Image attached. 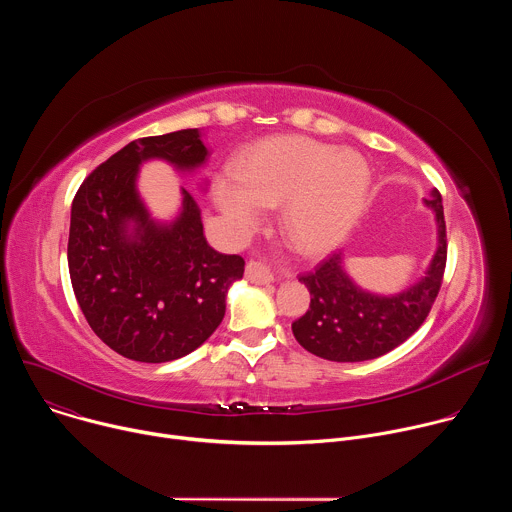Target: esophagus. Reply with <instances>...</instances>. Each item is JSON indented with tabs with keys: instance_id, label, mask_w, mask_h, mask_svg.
<instances>
[{
	"instance_id": "obj_1",
	"label": "esophagus",
	"mask_w": 512,
	"mask_h": 512,
	"mask_svg": "<svg viewBox=\"0 0 512 512\" xmlns=\"http://www.w3.org/2000/svg\"><path fill=\"white\" fill-rule=\"evenodd\" d=\"M245 275H247L249 281L259 283V285L273 281L271 271H269L263 263H259V261H249V263H247V269H245Z\"/></svg>"
}]
</instances>
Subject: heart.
<instances>
[{"label": "heart", "mask_w": 512, "mask_h": 512, "mask_svg": "<svg viewBox=\"0 0 512 512\" xmlns=\"http://www.w3.org/2000/svg\"><path fill=\"white\" fill-rule=\"evenodd\" d=\"M369 166L354 152L304 135L271 137L237 166V180L216 182V202L239 227H251L261 204L285 206V231L300 251L336 247L362 210Z\"/></svg>", "instance_id": "heart-1"}]
</instances>
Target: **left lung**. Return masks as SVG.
I'll return each mask as SVG.
<instances>
[{
  "mask_svg": "<svg viewBox=\"0 0 512 512\" xmlns=\"http://www.w3.org/2000/svg\"><path fill=\"white\" fill-rule=\"evenodd\" d=\"M425 204L435 212L437 251L421 281L403 294L383 298L358 289L342 269V255H328L316 271L300 275L310 289V310L291 324L296 340L334 362H360L387 354L425 322L444 281L448 239L440 192Z\"/></svg>",
  "mask_w": 512,
  "mask_h": 512,
  "instance_id": "left-lung-1",
  "label": "left lung"
}]
</instances>
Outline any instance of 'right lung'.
I'll return each instance as SVG.
<instances>
[{"instance_id": "right-lung-1", "label": "right lung", "mask_w": 512, "mask_h": 512, "mask_svg": "<svg viewBox=\"0 0 512 512\" xmlns=\"http://www.w3.org/2000/svg\"><path fill=\"white\" fill-rule=\"evenodd\" d=\"M206 154L198 129L139 137L97 166L72 200V289L93 332L125 358L168 362L196 350L223 322L227 291L243 277L241 255L206 243L188 190L172 225L154 223L135 190L141 162L192 170Z\"/></svg>"}]
</instances>
